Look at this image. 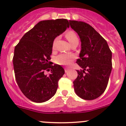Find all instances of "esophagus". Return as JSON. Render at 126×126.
Here are the masks:
<instances>
[{
  "instance_id": "1",
  "label": "esophagus",
  "mask_w": 126,
  "mask_h": 126,
  "mask_svg": "<svg viewBox=\"0 0 126 126\" xmlns=\"http://www.w3.org/2000/svg\"><path fill=\"white\" fill-rule=\"evenodd\" d=\"M68 71H69V69H68V68H65V69H64V72H65L66 73L68 72Z\"/></svg>"
}]
</instances>
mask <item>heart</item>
Returning a JSON list of instances; mask_svg holds the SVG:
<instances>
[{
  "mask_svg": "<svg viewBox=\"0 0 126 126\" xmlns=\"http://www.w3.org/2000/svg\"><path fill=\"white\" fill-rule=\"evenodd\" d=\"M66 37L68 41L71 44L72 43H75L76 41H79V38L77 35H76V33L73 31H69L66 33ZM57 38L54 39L53 42L52 47L53 49L55 48V43L57 40ZM74 59V56L71 54H60L58 55H57L55 58V62L57 64H60V65H64V66H68L71 64V62Z\"/></svg>",
  "mask_w": 126,
  "mask_h": 126,
  "instance_id": "1",
  "label": "heart"
}]
</instances>
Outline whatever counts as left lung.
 I'll list each match as a JSON object with an SVG mask.
<instances>
[{"mask_svg": "<svg viewBox=\"0 0 126 126\" xmlns=\"http://www.w3.org/2000/svg\"><path fill=\"white\" fill-rule=\"evenodd\" d=\"M81 41L76 63L83 69L73 82L76 94L85 100L99 97L107 87L112 69L111 51L105 39L93 27L82 21H69Z\"/></svg>", "mask_w": 126, "mask_h": 126, "instance_id": "8db88e82", "label": "left lung"}]
</instances>
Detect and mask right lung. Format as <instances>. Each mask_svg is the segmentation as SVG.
Here are the masks:
<instances>
[{
  "mask_svg": "<svg viewBox=\"0 0 126 126\" xmlns=\"http://www.w3.org/2000/svg\"><path fill=\"white\" fill-rule=\"evenodd\" d=\"M69 27L66 19L39 22L24 35L15 46L13 58L15 78L25 97L33 102L41 103L56 93L58 82L64 70L49 62L54 39ZM45 70L51 71L49 76Z\"/></svg>",
  "mask_w": 126,
  "mask_h": 126,
  "instance_id": "right-lung-1",
  "label": "right lung"
}]
</instances>
